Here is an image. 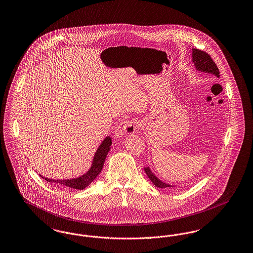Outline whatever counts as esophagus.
Wrapping results in <instances>:
<instances>
[{
    "instance_id": "esophagus-1",
    "label": "esophagus",
    "mask_w": 253,
    "mask_h": 253,
    "mask_svg": "<svg viewBox=\"0 0 253 253\" xmlns=\"http://www.w3.org/2000/svg\"><path fill=\"white\" fill-rule=\"evenodd\" d=\"M135 132V126L131 121H124L119 124L115 132V138L117 140L122 138L125 134Z\"/></svg>"
}]
</instances>
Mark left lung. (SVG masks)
Masks as SVG:
<instances>
[{"mask_svg":"<svg viewBox=\"0 0 253 253\" xmlns=\"http://www.w3.org/2000/svg\"><path fill=\"white\" fill-rule=\"evenodd\" d=\"M192 61H193L194 68L196 71L199 72L206 73V74H210L212 75L216 78H219V70L217 68L216 64L214 63V61L211 58V56L209 54H207L204 51H201L199 49L193 48V55H192ZM145 172L147 174V176L149 177V179L152 181V183L160 189H168L170 187H173L169 184H167L162 180H160L156 174L152 171L151 168L144 167Z\"/></svg>","mask_w":253,"mask_h":253,"instance_id":"8db88e82","label":"left lung"}]
</instances>
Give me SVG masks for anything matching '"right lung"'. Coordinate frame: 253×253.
Instances as JSON below:
<instances>
[{"mask_svg": "<svg viewBox=\"0 0 253 253\" xmlns=\"http://www.w3.org/2000/svg\"><path fill=\"white\" fill-rule=\"evenodd\" d=\"M111 145H112L111 137L106 136L101 141L98 148L96 149V153H95L93 160H92L91 167L81 176H78L76 178H71V179H60L59 180V179L46 178V177L42 176L41 174H39V175L47 182L56 183V184L62 186V187H65V188L75 189V190H84L86 187H88L93 181L96 179V176L101 171L102 167L104 165V161L111 150Z\"/></svg>", "mask_w": 253, "mask_h": 253, "instance_id": "1", "label": "right lung"}]
</instances>
